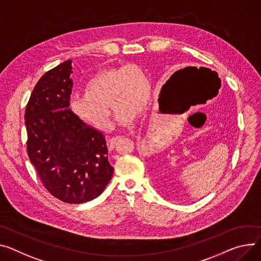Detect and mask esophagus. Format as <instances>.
Returning <instances> with one entry per match:
<instances>
[{
  "mask_svg": "<svg viewBox=\"0 0 261 261\" xmlns=\"http://www.w3.org/2000/svg\"><path fill=\"white\" fill-rule=\"evenodd\" d=\"M122 138H123V137H121V136H116V137L110 138V139L108 140V148H109V150H113V149L115 148V146L117 145L118 141H120Z\"/></svg>",
  "mask_w": 261,
  "mask_h": 261,
  "instance_id": "esophagus-1",
  "label": "esophagus"
}]
</instances>
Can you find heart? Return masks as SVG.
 <instances>
[{"label": "heart", "instance_id": "1", "mask_svg": "<svg viewBox=\"0 0 261 261\" xmlns=\"http://www.w3.org/2000/svg\"><path fill=\"white\" fill-rule=\"evenodd\" d=\"M151 100V84L145 70L136 64L100 70L72 98L69 107L81 122L101 131L110 127V108L118 125L131 126Z\"/></svg>", "mask_w": 261, "mask_h": 261}]
</instances>
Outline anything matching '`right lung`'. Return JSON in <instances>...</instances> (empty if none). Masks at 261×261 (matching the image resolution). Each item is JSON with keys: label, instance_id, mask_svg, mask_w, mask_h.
Segmentation results:
<instances>
[{"label": "right lung", "instance_id": "add662e5", "mask_svg": "<svg viewBox=\"0 0 261 261\" xmlns=\"http://www.w3.org/2000/svg\"><path fill=\"white\" fill-rule=\"evenodd\" d=\"M72 60L46 72L36 83L25 112L27 151L45 188L68 204L98 198L111 180L105 135L69 108Z\"/></svg>", "mask_w": 261, "mask_h": 261}]
</instances>
